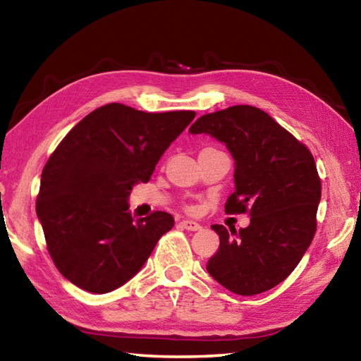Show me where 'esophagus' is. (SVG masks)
<instances>
[{"label": "esophagus", "instance_id": "34e87169", "mask_svg": "<svg viewBox=\"0 0 361 361\" xmlns=\"http://www.w3.org/2000/svg\"><path fill=\"white\" fill-rule=\"evenodd\" d=\"M180 226L183 228H186V231H191V232H197V231H200V228H202V226L197 224V222H195V221H188V219L186 221H181Z\"/></svg>", "mask_w": 361, "mask_h": 361}]
</instances>
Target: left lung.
<instances>
[{"instance_id": "8db88e82", "label": "left lung", "mask_w": 361, "mask_h": 361, "mask_svg": "<svg viewBox=\"0 0 361 361\" xmlns=\"http://www.w3.org/2000/svg\"><path fill=\"white\" fill-rule=\"evenodd\" d=\"M189 133L224 143L235 161V191L226 213L251 216L238 232L212 226L219 249L207 271L227 290L245 297L273 289L300 264L316 233L320 178L312 154L252 106L203 115Z\"/></svg>"}]
</instances>
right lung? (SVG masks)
<instances>
[{
  "mask_svg": "<svg viewBox=\"0 0 361 361\" xmlns=\"http://www.w3.org/2000/svg\"><path fill=\"white\" fill-rule=\"evenodd\" d=\"M195 114H145L107 104L77 123L42 170L36 213L64 278L91 293L112 292L140 271L172 214L137 219L129 194Z\"/></svg>",
  "mask_w": 361,
  "mask_h": 361,
  "instance_id": "obj_1",
  "label": "right lung"
}]
</instances>
